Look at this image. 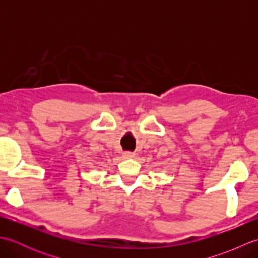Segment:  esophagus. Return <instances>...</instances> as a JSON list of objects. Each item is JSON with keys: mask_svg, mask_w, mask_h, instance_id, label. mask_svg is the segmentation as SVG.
I'll return each instance as SVG.
<instances>
[{"mask_svg": "<svg viewBox=\"0 0 258 258\" xmlns=\"http://www.w3.org/2000/svg\"><path fill=\"white\" fill-rule=\"evenodd\" d=\"M123 156H124L125 158H132V157H134V153L125 152V153H123Z\"/></svg>", "mask_w": 258, "mask_h": 258, "instance_id": "1", "label": "esophagus"}]
</instances>
